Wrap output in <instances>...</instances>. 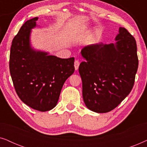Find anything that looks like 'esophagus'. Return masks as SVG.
<instances>
[{
	"label": "esophagus",
	"instance_id": "34e87169",
	"mask_svg": "<svg viewBox=\"0 0 147 147\" xmlns=\"http://www.w3.org/2000/svg\"><path fill=\"white\" fill-rule=\"evenodd\" d=\"M80 65V61L78 60H76L75 62H74V67H75V69L78 70V68H79Z\"/></svg>",
	"mask_w": 147,
	"mask_h": 147
}]
</instances>
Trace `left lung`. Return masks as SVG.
<instances>
[{"label": "left lung", "mask_w": 147, "mask_h": 147, "mask_svg": "<svg viewBox=\"0 0 147 147\" xmlns=\"http://www.w3.org/2000/svg\"><path fill=\"white\" fill-rule=\"evenodd\" d=\"M115 43H98L81 51L85 59L79 66L82 96L86 107L97 113L111 111L133 88L138 60L134 38L119 28Z\"/></svg>", "instance_id": "1"}]
</instances>
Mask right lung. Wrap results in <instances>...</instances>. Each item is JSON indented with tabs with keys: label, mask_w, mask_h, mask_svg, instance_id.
<instances>
[{
	"label": "right lung",
	"mask_w": 147,
	"mask_h": 147,
	"mask_svg": "<svg viewBox=\"0 0 147 147\" xmlns=\"http://www.w3.org/2000/svg\"><path fill=\"white\" fill-rule=\"evenodd\" d=\"M38 17L23 24L12 42L9 69L21 101L33 109L46 112L57 105L65 80L74 72V57L61 59L31 47V30Z\"/></svg>",
	"instance_id": "1"
}]
</instances>
